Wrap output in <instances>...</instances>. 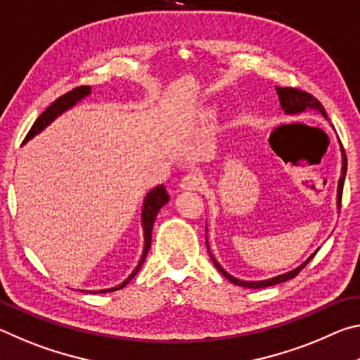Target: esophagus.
<instances>
[{"label":"esophagus","instance_id":"obj_1","mask_svg":"<svg viewBox=\"0 0 360 360\" xmlns=\"http://www.w3.org/2000/svg\"><path fill=\"white\" fill-rule=\"evenodd\" d=\"M205 186V179L200 173H188L181 181V188L184 191H202Z\"/></svg>","mask_w":360,"mask_h":360}]
</instances>
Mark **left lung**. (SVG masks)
<instances>
[{
	"label": "left lung",
	"instance_id": "8db88e82",
	"mask_svg": "<svg viewBox=\"0 0 360 360\" xmlns=\"http://www.w3.org/2000/svg\"><path fill=\"white\" fill-rule=\"evenodd\" d=\"M276 94L279 96V103H281V108L284 109L285 114H300L303 111H307V109L313 108V109H318V111L327 119V114H326L324 106H322L321 101L318 98H314L311 94L304 92V90H300V89H294V87H276ZM341 150H343V148H341ZM346 167H348V160H346V154H345V150H343V167H341V176H340V181H338V206H341V195H343ZM313 257H314V254L307 262H304L302 266L295 268L294 271L285 273V275L271 278V279H266V281H241V279H236V278H233L231 275H229V273L225 271L224 268L217 264L214 257H211V259H212V262H214V265H216L217 270L221 271L222 275L227 278L230 283H233L236 285H241V288L262 289V288H268V285H275V284L289 281V279L295 278L298 273H300L303 268L307 266L308 262L311 260Z\"/></svg>",
	"mask_w": 360,
	"mask_h": 360
}]
</instances>
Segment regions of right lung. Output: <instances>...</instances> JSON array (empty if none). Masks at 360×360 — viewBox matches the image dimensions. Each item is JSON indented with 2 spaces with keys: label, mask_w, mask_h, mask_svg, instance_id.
<instances>
[{
  "label": "right lung",
  "mask_w": 360,
  "mask_h": 360,
  "mask_svg": "<svg viewBox=\"0 0 360 360\" xmlns=\"http://www.w3.org/2000/svg\"><path fill=\"white\" fill-rule=\"evenodd\" d=\"M90 94V87L89 85H79V87H75L72 90H70L68 94H65L62 96H58V98L52 103L51 106H49L44 112H42L38 119H36V122L33 124L32 129H30V131L27 133L25 139H23V143H27L28 139H32L34 135H38V133L41 130H44L46 127L51 124V122L58 117L60 114H62L63 111H66V109H70L71 106H75L76 103L84 98V96H87ZM169 200V195L167 193L165 187L163 186H158L155 187L154 191H150L148 193V197H146L144 200V206H143V227H144V251H143V255H141V260H139L138 266L135 268V271L131 273V275L125 279L124 283H122L120 285H117V288H112V289H105V290H95L96 292H114V290H119L122 288H125L127 284H129L133 278L136 276V273L139 271V268H141L143 262L146 259V254H148L149 248H150V241H152V227H154V221L155 217L158 214V211H160V208L163 205H167Z\"/></svg>",
  "instance_id": "add662e5"
}]
</instances>
